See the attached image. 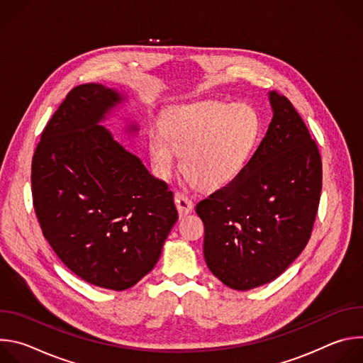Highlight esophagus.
Returning <instances> with one entry per match:
<instances>
[{"label": "esophagus", "instance_id": "esophagus-1", "mask_svg": "<svg viewBox=\"0 0 363 363\" xmlns=\"http://www.w3.org/2000/svg\"><path fill=\"white\" fill-rule=\"evenodd\" d=\"M174 201H175V205H177V210L179 213V217L188 216L194 208L192 201L186 195H184L182 192H177L175 196H174Z\"/></svg>", "mask_w": 363, "mask_h": 363}]
</instances>
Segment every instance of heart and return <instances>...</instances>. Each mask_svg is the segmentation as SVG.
I'll list each match as a JSON object with an SVG mask.
<instances>
[{"label": "heart", "instance_id": "obj_1", "mask_svg": "<svg viewBox=\"0 0 363 363\" xmlns=\"http://www.w3.org/2000/svg\"><path fill=\"white\" fill-rule=\"evenodd\" d=\"M257 111L244 103L203 100L172 108L162 128L147 133L153 174L171 177L181 152L186 181L201 191H218L234 182L248 165L262 138Z\"/></svg>", "mask_w": 363, "mask_h": 363}]
</instances>
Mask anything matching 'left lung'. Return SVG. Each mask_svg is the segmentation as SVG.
<instances>
[{
  "label": "left lung",
  "mask_w": 363,
  "mask_h": 363,
  "mask_svg": "<svg viewBox=\"0 0 363 363\" xmlns=\"http://www.w3.org/2000/svg\"><path fill=\"white\" fill-rule=\"evenodd\" d=\"M273 119L241 175L198 202L203 257L234 290L277 279L306 247L322 192L319 149L290 100L269 93Z\"/></svg>",
  "instance_id": "obj_1"
}]
</instances>
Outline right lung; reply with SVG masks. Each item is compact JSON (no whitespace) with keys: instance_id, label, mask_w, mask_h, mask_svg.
Listing matches in <instances>:
<instances>
[{"instance_id":"1","label":"right lung","mask_w":363,"mask_h":363,"mask_svg":"<svg viewBox=\"0 0 363 363\" xmlns=\"http://www.w3.org/2000/svg\"><path fill=\"white\" fill-rule=\"evenodd\" d=\"M125 100L103 84L74 87L43 130L31 164L45 240L76 276L116 291L155 267L178 220L167 182L103 125ZM138 130L128 122L126 133Z\"/></svg>"}]
</instances>
